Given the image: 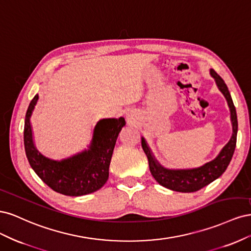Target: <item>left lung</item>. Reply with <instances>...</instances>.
<instances>
[{
  "label": "left lung",
  "mask_w": 251,
  "mask_h": 251,
  "mask_svg": "<svg viewBox=\"0 0 251 251\" xmlns=\"http://www.w3.org/2000/svg\"><path fill=\"white\" fill-rule=\"evenodd\" d=\"M210 75L215 78L219 90L221 91L224 97L226 98L227 103L230 110V119L232 125V136L230 140L227 142L226 146L221 150L219 155L207 163L200 166L197 169H189V170H169L165 169L159 163L154 155L148 146V143L143 137L141 138V146L146 153L149 166L151 176L159 184L170 188L175 192L180 193H194L199 191L204 186L208 185L212 181L218 179L221 175L226 171L228 166L233 151L235 149V143H237V133H238V118L237 112H235L234 104L232 102L230 93L227 88L226 83L221 78V76L215 71L210 69Z\"/></svg>",
  "instance_id": "8db88e82"
}]
</instances>
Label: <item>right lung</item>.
Wrapping results in <instances>:
<instances>
[{"label":"right lung","mask_w":251,"mask_h":251,"mask_svg":"<svg viewBox=\"0 0 251 251\" xmlns=\"http://www.w3.org/2000/svg\"><path fill=\"white\" fill-rule=\"evenodd\" d=\"M39 95L30 102L24 126V146L28 161L43 182L53 191L65 196L78 197L101 188L109 178V166L118 134L126 125L124 117L98 121L89 150L60 161L43 156L36 150L30 117Z\"/></svg>","instance_id":"obj_1"}]
</instances>
